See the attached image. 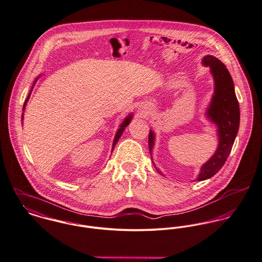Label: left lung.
<instances>
[{
  "label": "left lung",
  "mask_w": 262,
  "mask_h": 262,
  "mask_svg": "<svg viewBox=\"0 0 262 262\" xmlns=\"http://www.w3.org/2000/svg\"><path fill=\"white\" fill-rule=\"evenodd\" d=\"M202 63L204 66L210 67L215 81V91L206 114L209 120L217 126L219 145L215 154L201 167L197 181L211 178L223 167L231 154L239 126V106L234 93L233 81L226 65L213 55L205 56ZM154 145V133L150 130L148 136L150 154ZM158 172L160 173V171Z\"/></svg>",
  "instance_id": "obj_1"
}]
</instances>
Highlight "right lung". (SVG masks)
Returning a JSON list of instances; mask_svg holds the SVG:
<instances>
[{
    "label": "right lung",
    "instance_id": "1",
    "mask_svg": "<svg viewBox=\"0 0 262 262\" xmlns=\"http://www.w3.org/2000/svg\"><path fill=\"white\" fill-rule=\"evenodd\" d=\"M39 78H36L35 80H34V82H33V85H32V87H31V92L29 94V96H28V98H27V100H26V102H25V105H24V110H25V107H26V105H27V103H28V101H29V99H30V96H31V91H32V88H33V86H34V84H35V82L37 81V79ZM132 119H133V115H128L124 120H123V123L121 124V126H120V128L118 129V132H117V134H116V136H115V139H114V141H113V148H112V151L114 150V147H115V145L117 144V142H118V140L119 139L122 137V135H123V130H124V127L128 124V123H130V121H132Z\"/></svg>",
    "mask_w": 262,
    "mask_h": 262
}]
</instances>
